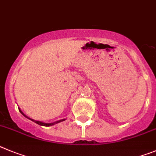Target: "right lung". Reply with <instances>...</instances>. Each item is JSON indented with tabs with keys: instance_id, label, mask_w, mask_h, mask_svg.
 <instances>
[{
	"instance_id": "add662e5",
	"label": "right lung",
	"mask_w": 156,
	"mask_h": 156,
	"mask_svg": "<svg viewBox=\"0 0 156 156\" xmlns=\"http://www.w3.org/2000/svg\"><path fill=\"white\" fill-rule=\"evenodd\" d=\"M19 111H20V112H21V114H22L23 115H24V116L25 117V118H28V119H30V120H31V121H34V122H35V123H36V124H38V125H42V126L48 127V126H51V125H55V124H57V123H59V122H61V121H65V119H62V120H60V121H55V122H54V123H43V122H41V121H35V120H33V119H31V118H28V117H27V116H25V114H23V112H22V111H21V110H20V109H19Z\"/></svg>"
}]
</instances>
